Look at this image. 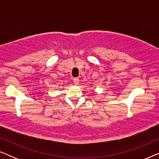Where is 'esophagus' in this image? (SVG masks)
Wrapping results in <instances>:
<instances>
[{"instance_id": "esophagus-1", "label": "esophagus", "mask_w": 159, "mask_h": 159, "mask_svg": "<svg viewBox=\"0 0 159 159\" xmlns=\"http://www.w3.org/2000/svg\"><path fill=\"white\" fill-rule=\"evenodd\" d=\"M74 83H75L76 85H78L79 84V82H80V80L78 78H74V80H73Z\"/></svg>"}]
</instances>
